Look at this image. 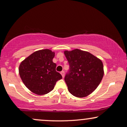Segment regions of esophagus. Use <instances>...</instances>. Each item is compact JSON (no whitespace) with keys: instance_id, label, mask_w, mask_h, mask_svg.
I'll list each match as a JSON object with an SVG mask.
<instances>
[{"instance_id":"34e87169","label":"esophagus","mask_w":127,"mask_h":127,"mask_svg":"<svg viewBox=\"0 0 127 127\" xmlns=\"http://www.w3.org/2000/svg\"><path fill=\"white\" fill-rule=\"evenodd\" d=\"M60 73L61 74L62 77H64V76H65V72H64V71H62V72H61Z\"/></svg>"}]
</instances>
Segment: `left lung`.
I'll list each match as a JSON object with an SVG mask.
<instances>
[{
    "label": "left lung",
    "mask_w": 127,
    "mask_h": 127,
    "mask_svg": "<svg viewBox=\"0 0 127 127\" xmlns=\"http://www.w3.org/2000/svg\"><path fill=\"white\" fill-rule=\"evenodd\" d=\"M70 69L65 81L71 94L78 98L91 94L100 84L104 74L102 61L87 51L79 49L65 51Z\"/></svg>",
    "instance_id": "obj_1"
}]
</instances>
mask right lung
<instances>
[{
    "label": "right lung",
    "instance_id": "obj_1",
    "mask_svg": "<svg viewBox=\"0 0 127 127\" xmlns=\"http://www.w3.org/2000/svg\"><path fill=\"white\" fill-rule=\"evenodd\" d=\"M55 53L48 49L34 52L19 66V74L25 86L37 95L46 94L54 89L56 82L62 78L53 62Z\"/></svg>",
    "mask_w": 127,
    "mask_h": 127
}]
</instances>
